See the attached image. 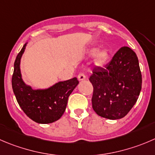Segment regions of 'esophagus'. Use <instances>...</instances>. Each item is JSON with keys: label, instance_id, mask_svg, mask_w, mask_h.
I'll list each match as a JSON object with an SVG mask.
<instances>
[{"label": "esophagus", "instance_id": "obj_1", "mask_svg": "<svg viewBox=\"0 0 155 155\" xmlns=\"http://www.w3.org/2000/svg\"><path fill=\"white\" fill-rule=\"evenodd\" d=\"M85 78H86V76H85L84 73H79V74L78 75V80L79 81L84 80V79H85Z\"/></svg>", "mask_w": 155, "mask_h": 155}]
</instances>
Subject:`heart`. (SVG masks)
<instances>
[{
    "mask_svg": "<svg viewBox=\"0 0 155 155\" xmlns=\"http://www.w3.org/2000/svg\"><path fill=\"white\" fill-rule=\"evenodd\" d=\"M97 49L96 48L90 49L88 51V56L93 57L96 53L95 59H94V64L97 67H102L104 65L109 58V51L107 49H101L97 52Z\"/></svg>",
    "mask_w": 155,
    "mask_h": 155,
    "instance_id": "heart-1",
    "label": "heart"
}]
</instances>
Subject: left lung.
Instances as JSON below:
<instances>
[{
	"instance_id": "1",
	"label": "left lung",
	"mask_w": 155,
	"mask_h": 155,
	"mask_svg": "<svg viewBox=\"0 0 155 155\" xmlns=\"http://www.w3.org/2000/svg\"><path fill=\"white\" fill-rule=\"evenodd\" d=\"M89 81L93 85V110L102 117H124L139 98L142 73L139 60L130 48L119 49L104 68L93 70Z\"/></svg>"
}]
</instances>
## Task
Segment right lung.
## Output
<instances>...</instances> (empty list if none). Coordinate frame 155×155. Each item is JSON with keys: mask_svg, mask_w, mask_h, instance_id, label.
I'll use <instances>...</instances> for the list:
<instances>
[{"mask_svg": "<svg viewBox=\"0 0 155 155\" xmlns=\"http://www.w3.org/2000/svg\"><path fill=\"white\" fill-rule=\"evenodd\" d=\"M27 43L16 56L12 76V88L21 109L38 124H51L62 117L67 107L68 97L79 84L76 77L58 82L45 89H33L22 79L20 60Z\"/></svg>", "mask_w": 155, "mask_h": 155, "instance_id": "add662e5", "label": "right lung"}]
</instances>
